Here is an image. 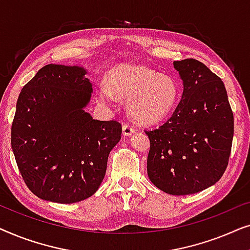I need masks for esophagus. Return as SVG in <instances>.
Returning <instances> with one entry per match:
<instances>
[{
  "mask_svg": "<svg viewBox=\"0 0 250 250\" xmlns=\"http://www.w3.org/2000/svg\"><path fill=\"white\" fill-rule=\"evenodd\" d=\"M134 132H135V129H134V127H133V126L128 125V124H125L124 126H123V134H124L125 136L132 135Z\"/></svg>",
  "mask_w": 250,
  "mask_h": 250,
  "instance_id": "obj_1",
  "label": "esophagus"
}]
</instances>
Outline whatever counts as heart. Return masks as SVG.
<instances>
[{"mask_svg":"<svg viewBox=\"0 0 250 250\" xmlns=\"http://www.w3.org/2000/svg\"><path fill=\"white\" fill-rule=\"evenodd\" d=\"M98 97L102 104L114 105L119 99H127V112L142 125L156 124L179 104L181 90L174 78L162 76L151 68L135 63H121L107 75V84H101Z\"/></svg>","mask_w":250,"mask_h":250,"instance_id":"obj_1","label":"heart"}]
</instances>
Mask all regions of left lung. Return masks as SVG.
<instances>
[{"instance_id":"left-lung-1","label":"left lung","mask_w":250,"mask_h":250,"mask_svg":"<svg viewBox=\"0 0 250 250\" xmlns=\"http://www.w3.org/2000/svg\"><path fill=\"white\" fill-rule=\"evenodd\" d=\"M183 81L175 111L152 131L146 170L164 192L184 196L214 186L227 169L233 114L224 83L196 59L174 61Z\"/></svg>"}]
</instances>
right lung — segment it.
<instances>
[{
    "instance_id": "right-lung-1",
    "label": "right lung",
    "mask_w": 250,
    "mask_h": 250,
    "mask_svg": "<svg viewBox=\"0 0 250 250\" xmlns=\"http://www.w3.org/2000/svg\"><path fill=\"white\" fill-rule=\"evenodd\" d=\"M83 67L46 64L22 87L11 146L26 186L41 199L73 204L97 192L122 125L84 110L92 83Z\"/></svg>"
}]
</instances>
